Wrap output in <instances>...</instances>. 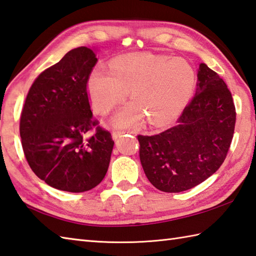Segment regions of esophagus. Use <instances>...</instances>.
<instances>
[{
  "label": "esophagus",
  "mask_w": 256,
  "mask_h": 256,
  "mask_svg": "<svg viewBox=\"0 0 256 256\" xmlns=\"http://www.w3.org/2000/svg\"><path fill=\"white\" fill-rule=\"evenodd\" d=\"M122 134H124V132H119V130H114V132H112V138L116 140L118 137H120Z\"/></svg>",
  "instance_id": "1"
}]
</instances>
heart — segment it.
I'll return each mask as SVG.
<instances>
[{"label": "heart", "instance_id": "b5f03b06", "mask_svg": "<svg viewBox=\"0 0 256 256\" xmlns=\"http://www.w3.org/2000/svg\"><path fill=\"white\" fill-rule=\"evenodd\" d=\"M196 88V74L182 57L144 54L122 57L112 70L96 67L87 82L92 107L105 116L132 92L134 102L124 106L114 122L118 127H138L146 118L152 126H164L179 116Z\"/></svg>", "mask_w": 256, "mask_h": 256}]
</instances>
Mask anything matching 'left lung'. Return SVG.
I'll return each mask as SVG.
<instances>
[{"mask_svg": "<svg viewBox=\"0 0 256 256\" xmlns=\"http://www.w3.org/2000/svg\"><path fill=\"white\" fill-rule=\"evenodd\" d=\"M231 92L214 70L200 64L196 92L176 126L159 134H138L139 157L151 184L164 192L189 190L226 160L236 127Z\"/></svg>", "mask_w": 256, "mask_h": 256, "instance_id": "left-lung-1", "label": "left lung"}]
</instances>
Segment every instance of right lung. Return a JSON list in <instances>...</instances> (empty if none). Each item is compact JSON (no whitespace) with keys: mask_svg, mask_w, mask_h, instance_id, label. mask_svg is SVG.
<instances>
[{"mask_svg":"<svg viewBox=\"0 0 256 256\" xmlns=\"http://www.w3.org/2000/svg\"><path fill=\"white\" fill-rule=\"evenodd\" d=\"M85 46L70 50L36 77L20 114L25 158L40 179L55 189L84 192L105 178L112 134L92 116L87 82L97 64Z\"/></svg>","mask_w":256,"mask_h":256,"instance_id":"add662e5","label":"right lung"}]
</instances>
